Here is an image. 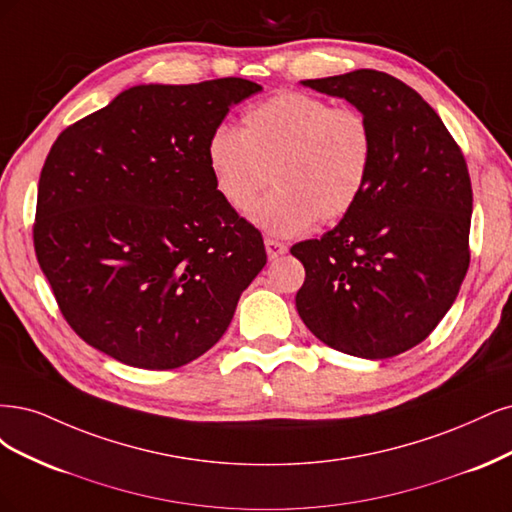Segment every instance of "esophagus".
Returning a JSON list of instances; mask_svg holds the SVG:
<instances>
[{
  "mask_svg": "<svg viewBox=\"0 0 512 512\" xmlns=\"http://www.w3.org/2000/svg\"><path fill=\"white\" fill-rule=\"evenodd\" d=\"M263 242H266V251H268L270 259H276V257L287 253V244L285 242H280L276 238H266Z\"/></svg>",
  "mask_w": 512,
  "mask_h": 512,
  "instance_id": "34e87169",
  "label": "esophagus"
}]
</instances>
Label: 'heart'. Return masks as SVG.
Returning a JSON list of instances; mask_svg holds the SVG:
<instances>
[{"label":"heart","mask_w":512,"mask_h":512,"mask_svg":"<svg viewBox=\"0 0 512 512\" xmlns=\"http://www.w3.org/2000/svg\"><path fill=\"white\" fill-rule=\"evenodd\" d=\"M374 155L366 112L300 91L253 104L240 129L223 123L206 144L214 189L232 210H251L272 180L253 217L274 236L344 219L370 185Z\"/></svg>","instance_id":"1"}]
</instances>
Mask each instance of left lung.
Returning <instances> with one entry per match:
<instances>
[{
  "mask_svg": "<svg viewBox=\"0 0 512 512\" xmlns=\"http://www.w3.org/2000/svg\"><path fill=\"white\" fill-rule=\"evenodd\" d=\"M304 85L366 112L376 155L359 204L319 240L291 246L306 270L295 306L336 351L400 355L434 332L470 266L464 153L436 110L385 72L355 70Z\"/></svg>",
  "mask_w": 512,
  "mask_h": 512,
  "instance_id": "left-lung-1",
  "label": "left lung"
}]
</instances>
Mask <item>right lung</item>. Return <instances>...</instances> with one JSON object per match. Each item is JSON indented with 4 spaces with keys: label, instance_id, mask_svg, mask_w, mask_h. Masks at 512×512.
I'll list each match as a JSON object with an SVG mask.
<instances>
[{
    "label": "right lung",
    "instance_id": "add662e5",
    "mask_svg": "<svg viewBox=\"0 0 512 512\" xmlns=\"http://www.w3.org/2000/svg\"><path fill=\"white\" fill-rule=\"evenodd\" d=\"M259 91L234 76L131 87L51 146L34 249L63 319L97 351L172 370L232 323L268 255L214 189L206 144Z\"/></svg>",
    "mask_w": 512,
    "mask_h": 512
}]
</instances>
